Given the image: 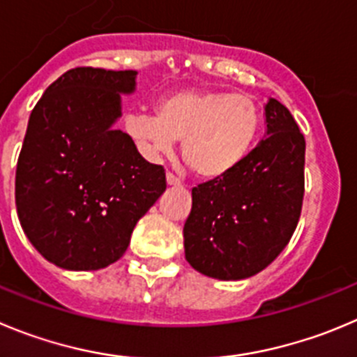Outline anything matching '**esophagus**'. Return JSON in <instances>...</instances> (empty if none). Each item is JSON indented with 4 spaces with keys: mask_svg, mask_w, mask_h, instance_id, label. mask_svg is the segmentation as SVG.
Segmentation results:
<instances>
[{
    "mask_svg": "<svg viewBox=\"0 0 357 357\" xmlns=\"http://www.w3.org/2000/svg\"><path fill=\"white\" fill-rule=\"evenodd\" d=\"M165 179H167V185H171V186H176V185H179V178H176L174 174H172V172H167V174H165Z\"/></svg>",
    "mask_w": 357,
    "mask_h": 357,
    "instance_id": "obj_1",
    "label": "esophagus"
}]
</instances>
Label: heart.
<instances>
[{
    "instance_id": "obj_1",
    "label": "heart",
    "mask_w": 357,
    "mask_h": 357,
    "mask_svg": "<svg viewBox=\"0 0 357 357\" xmlns=\"http://www.w3.org/2000/svg\"><path fill=\"white\" fill-rule=\"evenodd\" d=\"M261 126V109L250 95L179 91L165 96L155 114H135L126 132L149 156L171 153L183 141L188 169L204 179H220L248 156Z\"/></svg>"
}]
</instances>
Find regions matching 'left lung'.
Instances as JSON below:
<instances>
[{"mask_svg":"<svg viewBox=\"0 0 357 357\" xmlns=\"http://www.w3.org/2000/svg\"><path fill=\"white\" fill-rule=\"evenodd\" d=\"M266 137L231 174L192 188L185 257L216 280H243L287 246L305 194V137L285 105H264Z\"/></svg>","mask_w":357,"mask_h":357,"instance_id":"left-lung-1","label":"left lung"}]
</instances>
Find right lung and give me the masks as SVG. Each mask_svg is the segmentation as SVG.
I'll return each instance as SVG.
<instances>
[{"mask_svg":"<svg viewBox=\"0 0 357 357\" xmlns=\"http://www.w3.org/2000/svg\"><path fill=\"white\" fill-rule=\"evenodd\" d=\"M135 70L79 66L52 82L28 121L15 172L22 231L49 262L95 271L118 261L139 220L167 188L114 128Z\"/></svg>","mask_w":357,"mask_h":357,"instance_id":"1","label":"right lung"}]
</instances>
